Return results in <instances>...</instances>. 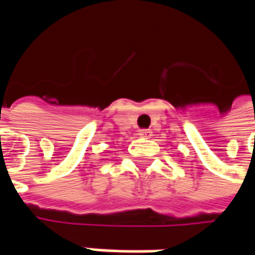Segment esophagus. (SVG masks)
Here are the masks:
<instances>
[{"mask_svg":"<svg viewBox=\"0 0 255 255\" xmlns=\"http://www.w3.org/2000/svg\"><path fill=\"white\" fill-rule=\"evenodd\" d=\"M139 134L142 136V137H150L152 136V132H150V129H142Z\"/></svg>","mask_w":255,"mask_h":255,"instance_id":"esophagus-1","label":"esophagus"}]
</instances>
